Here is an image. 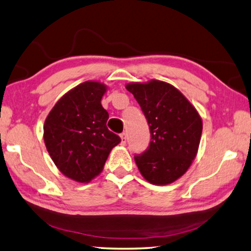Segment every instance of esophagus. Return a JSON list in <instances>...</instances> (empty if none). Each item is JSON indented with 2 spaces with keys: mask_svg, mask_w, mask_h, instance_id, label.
<instances>
[{
  "mask_svg": "<svg viewBox=\"0 0 251 251\" xmlns=\"http://www.w3.org/2000/svg\"><path fill=\"white\" fill-rule=\"evenodd\" d=\"M126 141H127V137H126V134L125 133H123V134H121V144L123 146L125 145L126 144Z\"/></svg>",
  "mask_w": 251,
  "mask_h": 251,
  "instance_id": "34e87169",
  "label": "esophagus"
}]
</instances>
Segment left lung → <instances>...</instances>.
I'll list each match as a JSON object with an SVG mask.
<instances>
[{"instance_id":"obj_1","label":"left lung","mask_w":251,"mask_h":251,"mask_svg":"<svg viewBox=\"0 0 251 251\" xmlns=\"http://www.w3.org/2000/svg\"><path fill=\"white\" fill-rule=\"evenodd\" d=\"M151 129V144L135 156L142 176L152 185H168L188 171L196 158L202 120L195 106L172 84L158 79L126 84Z\"/></svg>"}]
</instances>
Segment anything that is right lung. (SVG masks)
I'll use <instances>...</instances> for the list:
<instances>
[{"instance_id":"add662e5","label":"right lung","mask_w":251,"mask_h":251,"mask_svg":"<svg viewBox=\"0 0 251 251\" xmlns=\"http://www.w3.org/2000/svg\"><path fill=\"white\" fill-rule=\"evenodd\" d=\"M104 83L86 80L65 93L44 123V143L55 166L65 177L90 182L103 171L121 138L106 127L108 113L100 104Z\"/></svg>"}]
</instances>
